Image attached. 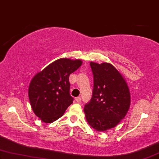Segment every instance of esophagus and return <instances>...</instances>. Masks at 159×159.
Masks as SVG:
<instances>
[{
  "instance_id": "1",
  "label": "esophagus",
  "mask_w": 159,
  "mask_h": 159,
  "mask_svg": "<svg viewBox=\"0 0 159 159\" xmlns=\"http://www.w3.org/2000/svg\"><path fill=\"white\" fill-rule=\"evenodd\" d=\"M75 101H76V102H78V103H80V102H81V98H80V97H76L75 98Z\"/></svg>"
}]
</instances>
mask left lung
<instances>
[{
	"instance_id": "8db88e82",
	"label": "left lung",
	"mask_w": 159,
	"mask_h": 159,
	"mask_svg": "<svg viewBox=\"0 0 159 159\" xmlns=\"http://www.w3.org/2000/svg\"><path fill=\"white\" fill-rule=\"evenodd\" d=\"M93 76L92 97L84 107L86 119L97 131L113 128L127 115L130 93L121 73L108 62H91Z\"/></svg>"
}]
</instances>
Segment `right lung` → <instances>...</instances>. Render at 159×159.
<instances>
[{
	"mask_svg": "<svg viewBox=\"0 0 159 159\" xmlns=\"http://www.w3.org/2000/svg\"><path fill=\"white\" fill-rule=\"evenodd\" d=\"M80 60L60 58L37 73L29 86V99L37 117L46 123L61 117L72 104L69 75L82 65Z\"/></svg>",
	"mask_w": 159,
	"mask_h": 159,
	"instance_id": "add662e5",
	"label": "right lung"
}]
</instances>
